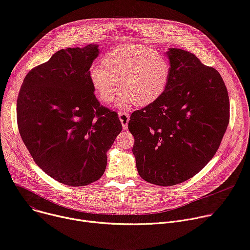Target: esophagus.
<instances>
[{
	"mask_svg": "<svg viewBox=\"0 0 250 250\" xmlns=\"http://www.w3.org/2000/svg\"><path fill=\"white\" fill-rule=\"evenodd\" d=\"M119 118H120V121L123 125V128L125 130L127 129V125H128V121H129V116L127 112H125V111H120L119 112Z\"/></svg>",
	"mask_w": 250,
	"mask_h": 250,
	"instance_id": "esophagus-1",
	"label": "esophagus"
}]
</instances>
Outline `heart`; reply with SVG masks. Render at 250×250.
Returning a JSON list of instances; mask_svg holds the SVG:
<instances>
[{"instance_id": "1", "label": "heart", "mask_w": 250, "mask_h": 250, "mask_svg": "<svg viewBox=\"0 0 250 250\" xmlns=\"http://www.w3.org/2000/svg\"><path fill=\"white\" fill-rule=\"evenodd\" d=\"M170 76L168 61L145 44H121L101 60V66L89 71V83L103 104L112 102L119 93L118 107L152 104L166 92Z\"/></svg>"}]
</instances>
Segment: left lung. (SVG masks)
Wrapping results in <instances>:
<instances>
[{
  "instance_id": "obj_1",
  "label": "left lung",
  "mask_w": 250,
  "mask_h": 250,
  "mask_svg": "<svg viewBox=\"0 0 250 250\" xmlns=\"http://www.w3.org/2000/svg\"><path fill=\"white\" fill-rule=\"evenodd\" d=\"M168 84L155 103L131 113L128 129L139 174L171 187L191 178L217 151L229 123V99L219 73L193 54L169 49Z\"/></svg>"
}]
</instances>
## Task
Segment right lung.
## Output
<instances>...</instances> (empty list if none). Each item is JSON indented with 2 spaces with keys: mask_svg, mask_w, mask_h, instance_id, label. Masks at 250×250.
I'll use <instances>...</instances> for the list:
<instances>
[{
  "mask_svg": "<svg viewBox=\"0 0 250 250\" xmlns=\"http://www.w3.org/2000/svg\"><path fill=\"white\" fill-rule=\"evenodd\" d=\"M98 44L70 48L31 70L21 86L17 121L33 160L61 184L83 187L98 180L122 124L101 105L89 83Z\"/></svg>",
  "mask_w": 250,
  "mask_h": 250,
  "instance_id": "obj_1",
  "label": "right lung"
}]
</instances>
